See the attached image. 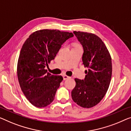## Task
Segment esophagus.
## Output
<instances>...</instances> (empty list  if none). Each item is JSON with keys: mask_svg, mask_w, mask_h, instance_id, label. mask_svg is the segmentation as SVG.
<instances>
[{"mask_svg": "<svg viewBox=\"0 0 131 131\" xmlns=\"http://www.w3.org/2000/svg\"><path fill=\"white\" fill-rule=\"evenodd\" d=\"M63 80H66V79H69L70 77H68V76H67V75H63Z\"/></svg>", "mask_w": 131, "mask_h": 131, "instance_id": "34e87169", "label": "esophagus"}]
</instances>
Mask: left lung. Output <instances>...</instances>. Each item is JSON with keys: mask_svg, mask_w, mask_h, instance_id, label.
Masks as SVG:
<instances>
[{"mask_svg": "<svg viewBox=\"0 0 131 131\" xmlns=\"http://www.w3.org/2000/svg\"><path fill=\"white\" fill-rule=\"evenodd\" d=\"M73 34L82 46V62L85 79L76 78L72 91L73 101L78 105L90 108L102 100L108 91L112 77V60L103 41L94 34L74 31Z\"/></svg>", "mask_w": 131, "mask_h": 131, "instance_id": "obj_1", "label": "left lung"}]
</instances>
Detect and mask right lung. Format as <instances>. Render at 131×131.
Here are the masks:
<instances>
[{"mask_svg": "<svg viewBox=\"0 0 131 131\" xmlns=\"http://www.w3.org/2000/svg\"><path fill=\"white\" fill-rule=\"evenodd\" d=\"M72 33L43 29L31 34L21 49L17 73L23 94L33 105L43 108L50 104L63 80L45 69Z\"/></svg>", "mask_w": 131, "mask_h": 131, "instance_id": "right-lung-1", "label": "right lung"}]
</instances>
